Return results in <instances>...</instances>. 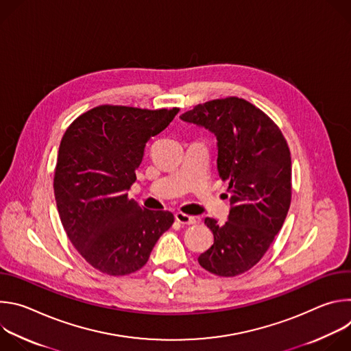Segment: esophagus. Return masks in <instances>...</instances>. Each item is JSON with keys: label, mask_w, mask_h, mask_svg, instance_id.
Masks as SVG:
<instances>
[{"label": "esophagus", "mask_w": 351, "mask_h": 351, "mask_svg": "<svg viewBox=\"0 0 351 351\" xmlns=\"http://www.w3.org/2000/svg\"><path fill=\"white\" fill-rule=\"evenodd\" d=\"M175 219L182 225H193V223L197 222L195 217H191V215H187V214H183V213H176Z\"/></svg>", "instance_id": "obj_1"}]
</instances>
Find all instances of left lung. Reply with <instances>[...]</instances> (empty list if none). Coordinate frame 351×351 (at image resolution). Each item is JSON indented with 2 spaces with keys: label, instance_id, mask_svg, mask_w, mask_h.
Wrapping results in <instances>:
<instances>
[{
  "label": "left lung",
  "instance_id": "left-lung-1",
  "mask_svg": "<svg viewBox=\"0 0 351 351\" xmlns=\"http://www.w3.org/2000/svg\"><path fill=\"white\" fill-rule=\"evenodd\" d=\"M180 119L217 137L218 172L228 180L230 211L219 225L206 218L214 244L198 264L218 276L252 269L282 229L291 199L289 145L274 121L243 98L198 104Z\"/></svg>",
  "mask_w": 351,
  "mask_h": 351
}]
</instances>
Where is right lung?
Returning <instances> with one entry per match:
<instances>
[{
	"label": "right lung",
	"mask_w": 351,
	"mask_h": 351,
	"mask_svg": "<svg viewBox=\"0 0 351 351\" xmlns=\"http://www.w3.org/2000/svg\"><path fill=\"white\" fill-rule=\"evenodd\" d=\"M178 112L99 106L66 129L54 175L57 208L71 243L97 271L111 276L138 271L172 226V213L141 208L128 190L147 141Z\"/></svg>",
	"instance_id": "1"
}]
</instances>
